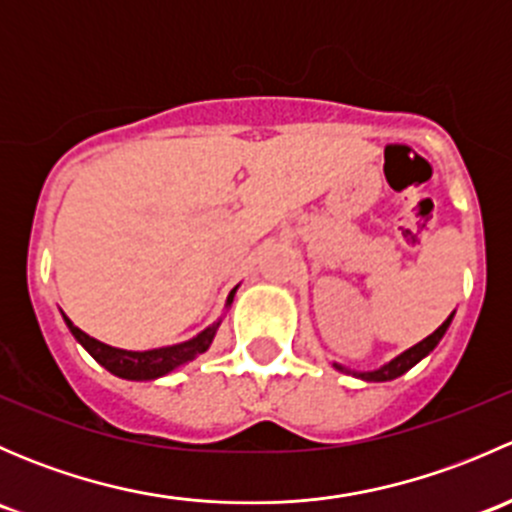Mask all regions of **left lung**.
I'll return each mask as SVG.
<instances>
[{
  "mask_svg": "<svg viewBox=\"0 0 512 512\" xmlns=\"http://www.w3.org/2000/svg\"><path fill=\"white\" fill-rule=\"evenodd\" d=\"M451 319H453V314L446 319V322L441 324V327L436 329V332L428 334V337L423 339V342H418L411 349H406V352H401L399 356H394V359L386 361V364L379 366V369L354 371V369H347V366L337 364V361H332V366L337 371H342V374H352V376H356V379H361V381H391V379H399L401 374H406V371H409L411 366H416L418 361L423 359V356H428V354L433 352V349L438 347V342H441V339H443L446 329L451 327Z\"/></svg>",
  "mask_w": 512,
  "mask_h": 512,
  "instance_id": "1",
  "label": "left lung"
}]
</instances>
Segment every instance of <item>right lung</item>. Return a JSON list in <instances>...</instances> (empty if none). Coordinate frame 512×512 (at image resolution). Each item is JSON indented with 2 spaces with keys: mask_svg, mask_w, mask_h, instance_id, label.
<instances>
[{
  "mask_svg": "<svg viewBox=\"0 0 512 512\" xmlns=\"http://www.w3.org/2000/svg\"><path fill=\"white\" fill-rule=\"evenodd\" d=\"M237 287L227 294V304L230 307L232 297H235ZM64 322L69 327V332L74 334L76 342L86 349L103 369L111 371L113 376L118 379H128V381H153L160 379V376L170 374L178 366L188 364V361L198 359L200 354L208 352L210 344H213L215 334H218V327L223 319L210 324L208 329H203L200 334H195L193 339L180 344H170V347H158V349H146V352H131V349H118V347H108V344L98 342V339L89 337L86 332H81L74 322L64 314Z\"/></svg>",
  "mask_w": 512,
  "mask_h": 512,
  "instance_id": "obj_1",
  "label": "right lung"
}]
</instances>
